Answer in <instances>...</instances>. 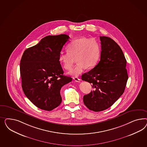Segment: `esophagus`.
<instances>
[{
  "mask_svg": "<svg viewBox=\"0 0 147 147\" xmlns=\"http://www.w3.org/2000/svg\"><path fill=\"white\" fill-rule=\"evenodd\" d=\"M73 79L75 80L76 81V82H79L81 81V80H80L79 78H78V77H74V78H73Z\"/></svg>",
  "mask_w": 147,
  "mask_h": 147,
  "instance_id": "esophagus-1",
  "label": "esophagus"
}]
</instances>
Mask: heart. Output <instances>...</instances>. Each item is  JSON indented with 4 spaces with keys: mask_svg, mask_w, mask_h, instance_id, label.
<instances>
[{
    "mask_svg": "<svg viewBox=\"0 0 147 147\" xmlns=\"http://www.w3.org/2000/svg\"><path fill=\"white\" fill-rule=\"evenodd\" d=\"M68 52H61L59 60L66 70L71 69L76 59L78 62L76 67L68 74L78 76L87 68H93L100 60L101 53V46L93 38L80 37L71 41L67 46Z\"/></svg>",
    "mask_w": 147,
    "mask_h": 147,
    "instance_id": "b5f03b06",
    "label": "heart"
}]
</instances>
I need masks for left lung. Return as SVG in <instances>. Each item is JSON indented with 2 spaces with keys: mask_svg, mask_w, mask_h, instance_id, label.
<instances>
[{
  "mask_svg": "<svg viewBox=\"0 0 147 147\" xmlns=\"http://www.w3.org/2000/svg\"><path fill=\"white\" fill-rule=\"evenodd\" d=\"M101 45L100 61L82 80L92 84L93 90L84 96L89 110L100 111L111 106L123 94L128 79L127 61L120 47L107 36H100Z\"/></svg>",
  "mask_w": 147,
  "mask_h": 147,
  "instance_id": "left-lung-1",
  "label": "left lung"
}]
</instances>
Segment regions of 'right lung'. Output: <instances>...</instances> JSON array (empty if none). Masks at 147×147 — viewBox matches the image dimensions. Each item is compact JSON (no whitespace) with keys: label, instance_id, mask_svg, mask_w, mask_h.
I'll use <instances>...</instances> for the list:
<instances>
[{"label":"right lung","instance_id":"obj_1","mask_svg":"<svg viewBox=\"0 0 147 147\" xmlns=\"http://www.w3.org/2000/svg\"><path fill=\"white\" fill-rule=\"evenodd\" d=\"M66 34L46 36L27 49L20 63L22 86L25 95L36 106L51 111L61 102L60 90L72 78L63 75L59 60Z\"/></svg>","mask_w":147,"mask_h":147}]
</instances>
